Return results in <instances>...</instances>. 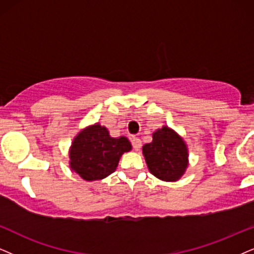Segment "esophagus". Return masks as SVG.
I'll return each instance as SVG.
<instances>
[{
	"label": "esophagus",
	"instance_id": "34e87169",
	"mask_svg": "<svg viewBox=\"0 0 254 254\" xmlns=\"http://www.w3.org/2000/svg\"><path fill=\"white\" fill-rule=\"evenodd\" d=\"M132 146L136 151H139L140 147H142V140H140L138 137H133L132 138Z\"/></svg>",
	"mask_w": 254,
	"mask_h": 254
}]
</instances>
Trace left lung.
<instances>
[{
  "label": "left lung",
  "instance_id": "left-lung-1",
  "mask_svg": "<svg viewBox=\"0 0 254 254\" xmlns=\"http://www.w3.org/2000/svg\"><path fill=\"white\" fill-rule=\"evenodd\" d=\"M147 169L163 182H177L189 166V149L184 138L163 125L152 133V142L143 146Z\"/></svg>",
  "mask_w": 254,
  "mask_h": 254
}]
</instances>
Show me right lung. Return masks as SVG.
Wrapping results in <instances>:
<instances>
[{
    "instance_id": "obj_1",
    "label": "right lung",
    "mask_w": 254,
    "mask_h": 254,
    "mask_svg": "<svg viewBox=\"0 0 254 254\" xmlns=\"http://www.w3.org/2000/svg\"><path fill=\"white\" fill-rule=\"evenodd\" d=\"M132 149L127 137H111L104 125L95 123L73 137L69 166L86 182L101 181L116 171L123 153Z\"/></svg>"
}]
</instances>
